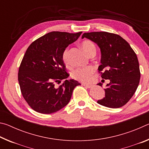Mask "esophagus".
<instances>
[{"label":"esophagus","instance_id":"34e87169","mask_svg":"<svg viewBox=\"0 0 149 149\" xmlns=\"http://www.w3.org/2000/svg\"><path fill=\"white\" fill-rule=\"evenodd\" d=\"M82 85H84V86H85L87 88H91L93 87L92 85H89V84H82Z\"/></svg>","mask_w":149,"mask_h":149}]
</instances>
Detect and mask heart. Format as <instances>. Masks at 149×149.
Wrapping results in <instances>:
<instances>
[{"instance_id":"1","label":"heart","mask_w":149,"mask_h":149,"mask_svg":"<svg viewBox=\"0 0 149 149\" xmlns=\"http://www.w3.org/2000/svg\"><path fill=\"white\" fill-rule=\"evenodd\" d=\"M81 46L88 55H89L92 52L95 51V45L91 41L86 40V41H83ZM62 61L65 65H69L70 64L69 50L68 49L64 50V51L63 52ZM94 73L95 68L92 66L78 68L72 72V76L76 80L88 83L92 81Z\"/></svg>"}]
</instances>
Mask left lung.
<instances>
[{"instance_id":"left-lung-1","label":"left lung","mask_w":149,"mask_h":149,"mask_svg":"<svg viewBox=\"0 0 149 149\" xmlns=\"http://www.w3.org/2000/svg\"><path fill=\"white\" fill-rule=\"evenodd\" d=\"M87 38L97 43L101 52L99 72L110 83L104 89L105 97L97 102L106 107L124 106L134 95L139 84V61L130 44L119 35L105 31L85 33ZM101 86L102 84H98Z\"/></svg>"}]
</instances>
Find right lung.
I'll use <instances>...</instances> for the list:
<instances>
[{
  "label": "right lung",
  "instance_id": "right-lung-1",
  "mask_svg": "<svg viewBox=\"0 0 149 149\" xmlns=\"http://www.w3.org/2000/svg\"><path fill=\"white\" fill-rule=\"evenodd\" d=\"M52 31L35 40L27 48L20 64L18 81L24 99L33 110L52 114L70 102L74 88L81 85L68 79L62 54L81 34ZM65 81L59 87L56 82Z\"/></svg>",
  "mask_w": 149,
  "mask_h": 149
}]
</instances>
